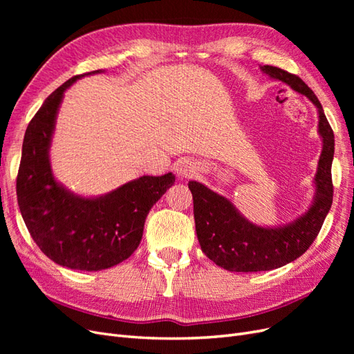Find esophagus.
<instances>
[{
  "label": "esophagus",
  "instance_id": "1",
  "mask_svg": "<svg viewBox=\"0 0 354 354\" xmlns=\"http://www.w3.org/2000/svg\"><path fill=\"white\" fill-rule=\"evenodd\" d=\"M176 173L180 178H190L198 173L196 164L192 160H181L180 164L176 165Z\"/></svg>",
  "mask_w": 354,
  "mask_h": 354
}]
</instances>
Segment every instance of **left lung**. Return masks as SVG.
<instances>
[{
    "mask_svg": "<svg viewBox=\"0 0 354 354\" xmlns=\"http://www.w3.org/2000/svg\"><path fill=\"white\" fill-rule=\"evenodd\" d=\"M260 69L270 78L286 84L295 93L306 95L316 106L322 152L313 178L315 195L310 207L292 221L273 227L251 223L227 198L199 181H189L201 250L211 261L229 272L273 270L297 260L316 239L334 195L330 167L335 140L322 104L301 78L269 65L260 66Z\"/></svg>",
    "mask_w": 354,
    "mask_h": 354,
    "instance_id": "obj_1",
    "label": "left lung"
}]
</instances>
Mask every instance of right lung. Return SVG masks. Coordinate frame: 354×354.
<instances>
[{"label":"right lung","instance_id":"right-lung-1","mask_svg":"<svg viewBox=\"0 0 354 354\" xmlns=\"http://www.w3.org/2000/svg\"><path fill=\"white\" fill-rule=\"evenodd\" d=\"M53 91L29 122L17 174V203L32 239L50 260L75 270H104L127 260L143 236L149 211L176 176H143L100 196L73 194L53 174L50 147L65 91Z\"/></svg>","mask_w":354,"mask_h":354}]
</instances>
